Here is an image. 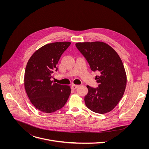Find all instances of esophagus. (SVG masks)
<instances>
[{
  "label": "esophagus",
  "mask_w": 149,
  "mask_h": 149,
  "mask_svg": "<svg viewBox=\"0 0 149 149\" xmlns=\"http://www.w3.org/2000/svg\"><path fill=\"white\" fill-rule=\"evenodd\" d=\"M79 87V85H74V84H73V85L71 86V88L72 89H75L76 88H77Z\"/></svg>",
  "instance_id": "esophagus-1"
}]
</instances>
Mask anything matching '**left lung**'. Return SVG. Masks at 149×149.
Listing matches in <instances>:
<instances>
[{
	"label": "left lung",
	"instance_id": "1",
	"mask_svg": "<svg viewBox=\"0 0 149 149\" xmlns=\"http://www.w3.org/2000/svg\"><path fill=\"white\" fill-rule=\"evenodd\" d=\"M76 46L84 56L91 70L97 72L99 86L87 85L85 105L96 113L112 110L122 98L127 83L126 73L120 57L109 45L103 42H79Z\"/></svg>",
	"mask_w": 149,
	"mask_h": 149
}]
</instances>
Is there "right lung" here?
<instances>
[{"label":"right lung","instance_id":"right-lung-1","mask_svg":"<svg viewBox=\"0 0 149 149\" xmlns=\"http://www.w3.org/2000/svg\"><path fill=\"white\" fill-rule=\"evenodd\" d=\"M69 42L46 44L30 57L26 67L24 84L27 95L33 105L45 113L63 108L70 94V87L52 81L57 64Z\"/></svg>","mask_w":149,"mask_h":149}]
</instances>
